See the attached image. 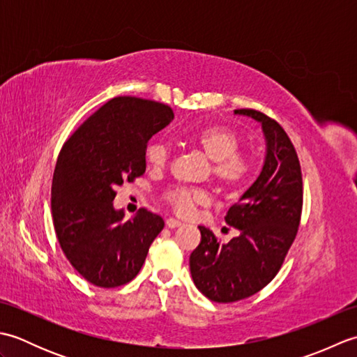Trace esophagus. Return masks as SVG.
I'll use <instances>...</instances> for the list:
<instances>
[{"instance_id":"34e87169","label":"esophagus","mask_w":357,"mask_h":357,"mask_svg":"<svg viewBox=\"0 0 357 357\" xmlns=\"http://www.w3.org/2000/svg\"><path fill=\"white\" fill-rule=\"evenodd\" d=\"M181 224H183V222L178 221V219H174V218H169L165 221V225L169 227V229H176V227H179Z\"/></svg>"}]
</instances>
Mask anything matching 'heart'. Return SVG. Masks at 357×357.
I'll return each mask as SVG.
<instances>
[{"label": "heart", "mask_w": 357, "mask_h": 357, "mask_svg": "<svg viewBox=\"0 0 357 357\" xmlns=\"http://www.w3.org/2000/svg\"><path fill=\"white\" fill-rule=\"evenodd\" d=\"M195 144L211 162V178L224 192L234 193L247 184L252 174V159L239 153L241 141L238 135L227 127H207L195 136ZM170 159V149L164 141H153L147 147V161L161 169ZM164 199L176 213L188 216L198 206H207L210 195L201 188L170 187Z\"/></svg>", "instance_id": "heart-1"}]
</instances>
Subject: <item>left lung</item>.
<instances>
[{"label": "left lung", "mask_w": 357, "mask_h": 357, "mask_svg": "<svg viewBox=\"0 0 357 357\" xmlns=\"http://www.w3.org/2000/svg\"><path fill=\"white\" fill-rule=\"evenodd\" d=\"M261 123L267 144L264 167L252 187L227 211L225 222L239 230L229 244L199 225L201 242L190 255L196 288L213 302L230 304L270 284L298 234L302 213L299 158L275 119L253 109H238Z\"/></svg>", "instance_id": "left-lung-1"}]
</instances>
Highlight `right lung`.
<instances>
[{
    "label": "right lung",
    "instance_id": "1",
    "mask_svg": "<svg viewBox=\"0 0 357 357\" xmlns=\"http://www.w3.org/2000/svg\"><path fill=\"white\" fill-rule=\"evenodd\" d=\"M173 116L165 104L116 96L59 151L52 181L53 227L66 257L90 284L115 288L130 282L164 229L162 218L146 208L124 221L113 199L118 185L146 172L147 142Z\"/></svg>",
    "mask_w": 357,
    "mask_h": 357
}]
</instances>
